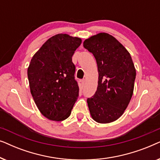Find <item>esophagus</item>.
Segmentation results:
<instances>
[{
	"label": "esophagus",
	"mask_w": 160,
	"mask_h": 160,
	"mask_svg": "<svg viewBox=\"0 0 160 160\" xmlns=\"http://www.w3.org/2000/svg\"><path fill=\"white\" fill-rule=\"evenodd\" d=\"M81 82H82V86H84L85 83H86V80H85V79H82V81H81Z\"/></svg>",
	"instance_id": "1"
}]
</instances>
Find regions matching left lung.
I'll return each mask as SVG.
<instances>
[{
    "label": "left lung",
    "mask_w": 160,
    "mask_h": 160,
    "mask_svg": "<svg viewBox=\"0 0 160 160\" xmlns=\"http://www.w3.org/2000/svg\"><path fill=\"white\" fill-rule=\"evenodd\" d=\"M84 47L95 57L99 73L97 91L87 98L90 114L98 123H110L123 114L132 98L134 64L123 45L106 32L86 39Z\"/></svg>",
    "instance_id": "1"
}]
</instances>
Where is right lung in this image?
I'll return each instance as SVG.
<instances>
[{
    "label": "right lung",
    "instance_id": "obj_1",
    "mask_svg": "<svg viewBox=\"0 0 160 160\" xmlns=\"http://www.w3.org/2000/svg\"><path fill=\"white\" fill-rule=\"evenodd\" d=\"M81 43L82 39L77 37L55 35L30 61L28 69L30 92L41 113L50 120L66 119L78 97L72 57Z\"/></svg>",
    "mask_w": 160,
    "mask_h": 160
}]
</instances>
